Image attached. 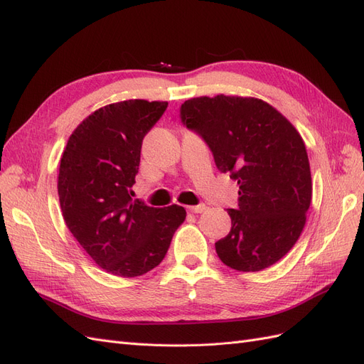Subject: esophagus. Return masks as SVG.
<instances>
[{
	"label": "esophagus",
	"instance_id": "1",
	"mask_svg": "<svg viewBox=\"0 0 364 364\" xmlns=\"http://www.w3.org/2000/svg\"><path fill=\"white\" fill-rule=\"evenodd\" d=\"M191 213H194V214H200V213H203L205 209H206V205L205 203H199V205H194V206H190L188 208Z\"/></svg>",
	"mask_w": 364,
	"mask_h": 364
}]
</instances>
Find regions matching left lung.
Masks as SVG:
<instances>
[{
  "label": "left lung",
  "instance_id": "obj_1",
  "mask_svg": "<svg viewBox=\"0 0 364 364\" xmlns=\"http://www.w3.org/2000/svg\"><path fill=\"white\" fill-rule=\"evenodd\" d=\"M182 124L213 151L220 173L240 185L218 258L238 272H259L294 246L311 203L305 144L290 121L258 98L197 97L181 106Z\"/></svg>",
  "mask_w": 364,
  "mask_h": 364
}]
</instances>
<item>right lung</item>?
Masks as SVG:
<instances>
[{
    "label": "right lung",
    "mask_w": 364,
    "mask_h": 364,
    "mask_svg": "<svg viewBox=\"0 0 364 364\" xmlns=\"http://www.w3.org/2000/svg\"><path fill=\"white\" fill-rule=\"evenodd\" d=\"M167 102L127 100L98 109L63 150L58 191L63 220L98 267L135 278L159 266L186 217L182 206L132 199L147 132Z\"/></svg>",
    "instance_id": "obj_1"
}]
</instances>
